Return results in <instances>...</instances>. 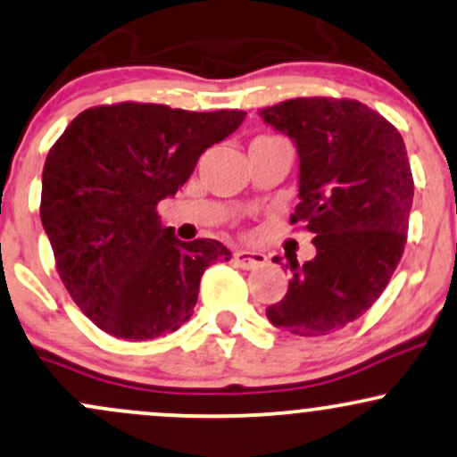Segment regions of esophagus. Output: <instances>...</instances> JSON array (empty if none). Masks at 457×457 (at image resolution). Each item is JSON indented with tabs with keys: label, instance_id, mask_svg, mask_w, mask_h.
Segmentation results:
<instances>
[{
	"label": "esophagus",
	"instance_id": "obj_1",
	"mask_svg": "<svg viewBox=\"0 0 457 457\" xmlns=\"http://www.w3.org/2000/svg\"><path fill=\"white\" fill-rule=\"evenodd\" d=\"M267 260L269 258L262 252H249V249H237V252H234V262H237L240 269L264 267Z\"/></svg>",
	"mask_w": 457,
	"mask_h": 457
}]
</instances>
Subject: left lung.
Listing matches in <instances>:
<instances>
[{"mask_svg": "<svg viewBox=\"0 0 457 457\" xmlns=\"http://www.w3.org/2000/svg\"><path fill=\"white\" fill-rule=\"evenodd\" d=\"M260 117L297 147L302 202L290 223H303L317 247L308 262L286 264L288 293L267 317L290 334L325 336L378 302L403 255L414 197L408 152L397 128L355 99L297 97Z\"/></svg>", "mask_w": 457, "mask_h": 457, "instance_id": "8db88e82", "label": "left lung"}]
</instances>
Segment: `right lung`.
<instances>
[{"mask_svg": "<svg viewBox=\"0 0 457 457\" xmlns=\"http://www.w3.org/2000/svg\"><path fill=\"white\" fill-rule=\"evenodd\" d=\"M243 110L190 112L123 102L79 112L43 167L41 220L78 308L110 336L152 340L193 314L223 243H182L155 205L187 184L199 155L237 132Z\"/></svg>", "mask_w": 457, "mask_h": 457, "instance_id": "1", "label": "right lung"}]
</instances>
